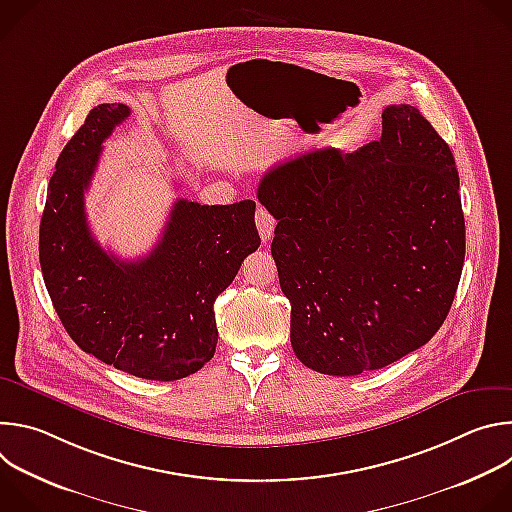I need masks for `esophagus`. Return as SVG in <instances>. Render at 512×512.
<instances>
[{
    "mask_svg": "<svg viewBox=\"0 0 512 512\" xmlns=\"http://www.w3.org/2000/svg\"><path fill=\"white\" fill-rule=\"evenodd\" d=\"M255 223H257V229H259V237H261V241H263V243L271 241V237H273V229H275V218L269 214V210H265V208H257Z\"/></svg>",
    "mask_w": 512,
    "mask_h": 512,
    "instance_id": "esophagus-1",
    "label": "esophagus"
}]
</instances>
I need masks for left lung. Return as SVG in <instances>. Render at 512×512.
I'll list each match as a JSON object with an SVG mask.
<instances>
[{
  "label": "left lung",
  "instance_id": "8db88e82",
  "mask_svg": "<svg viewBox=\"0 0 512 512\" xmlns=\"http://www.w3.org/2000/svg\"><path fill=\"white\" fill-rule=\"evenodd\" d=\"M277 221L271 255L308 369L354 377L417 350L444 324L466 225L450 145L411 105L383 111L381 139L271 168L257 188Z\"/></svg>",
  "mask_w": 512,
  "mask_h": 512
}]
</instances>
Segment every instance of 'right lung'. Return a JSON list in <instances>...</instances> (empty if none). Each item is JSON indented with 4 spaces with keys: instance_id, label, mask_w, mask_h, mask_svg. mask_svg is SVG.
Instances as JSON below:
<instances>
[{
    "instance_id": "add662e5",
    "label": "right lung",
    "mask_w": 512,
    "mask_h": 512,
    "mask_svg": "<svg viewBox=\"0 0 512 512\" xmlns=\"http://www.w3.org/2000/svg\"><path fill=\"white\" fill-rule=\"evenodd\" d=\"M129 107L103 103L58 156L40 221V267L52 306L79 348L150 381H178L214 356V300L261 245L255 202H174L148 257L121 261L93 239L85 190L103 141Z\"/></svg>"
}]
</instances>
